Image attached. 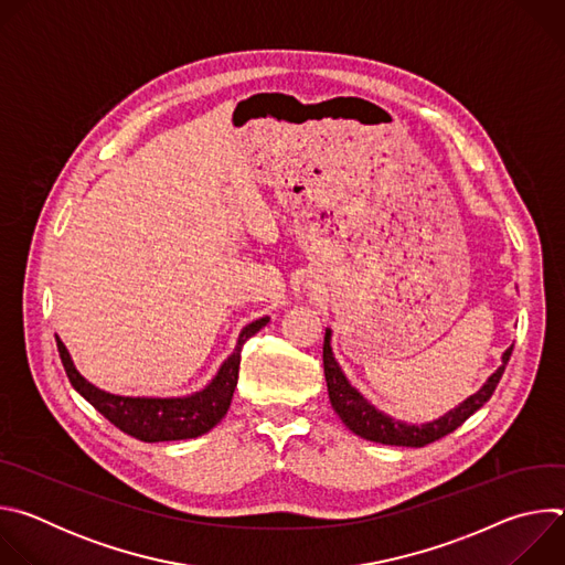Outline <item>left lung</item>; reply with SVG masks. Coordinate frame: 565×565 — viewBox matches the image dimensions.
Wrapping results in <instances>:
<instances>
[{
    "label": "left lung",
    "mask_w": 565,
    "mask_h": 565,
    "mask_svg": "<svg viewBox=\"0 0 565 565\" xmlns=\"http://www.w3.org/2000/svg\"><path fill=\"white\" fill-rule=\"evenodd\" d=\"M512 349L514 347H510L503 353V364L497 369V373L490 375V380L482 384V388L478 393L467 397L462 405H458L456 409L445 414L440 420H434L423 427H414V425L397 423V420L384 416L373 405H369V402L358 393V388H353L349 384L340 364L333 358L331 331H327V335H324V375H327L331 405H333L335 414L342 418V423L360 438L382 443V445H397V447H425V445L436 443L443 436L451 434L454 429H458L471 414H476L482 405H486V402L492 397V393L497 391V384L503 377V371H505V364L510 362Z\"/></svg>",
    "instance_id": "1"
}]
</instances>
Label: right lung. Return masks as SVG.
<instances>
[{"label": "right lung", "mask_w": 565, "mask_h": 565, "mask_svg": "<svg viewBox=\"0 0 565 565\" xmlns=\"http://www.w3.org/2000/svg\"><path fill=\"white\" fill-rule=\"evenodd\" d=\"M266 324L268 317H262L241 331L234 353L221 364L216 377L203 391L188 397H125L100 391L77 373L62 340L55 338V342L68 382L96 412H100L111 425L131 438L142 443H166L196 438L221 423L230 409L232 393L236 388L241 347Z\"/></svg>", "instance_id": "add662e5"}]
</instances>
